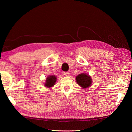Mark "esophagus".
<instances>
[{
    "label": "esophagus",
    "mask_w": 132,
    "mask_h": 132,
    "mask_svg": "<svg viewBox=\"0 0 132 132\" xmlns=\"http://www.w3.org/2000/svg\"><path fill=\"white\" fill-rule=\"evenodd\" d=\"M64 75L65 77H69V73H68V72H64Z\"/></svg>",
    "instance_id": "34e87169"
}]
</instances>
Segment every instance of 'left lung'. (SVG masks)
I'll return each mask as SVG.
<instances>
[{
	"mask_svg": "<svg viewBox=\"0 0 132 132\" xmlns=\"http://www.w3.org/2000/svg\"><path fill=\"white\" fill-rule=\"evenodd\" d=\"M75 80L78 84L82 89H86L90 87L93 82L91 76L85 73L79 74L76 77Z\"/></svg>",
	"mask_w": 132,
	"mask_h": 132,
	"instance_id": "obj_1",
	"label": "left lung"
}]
</instances>
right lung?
Instances as JSON below:
<instances>
[{
	"mask_svg": "<svg viewBox=\"0 0 132 132\" xmlns=\"http://www.w3.org/2000/svg\"><path fill=\"white\" fill-rule=\"evenodd\" d=\"M57 81V77L55 75H50L48 76L47 78L46 79V81L44 84L45 86L47 87V88H51L53 86Z\"/></svg>",
	"mask_w": 132,
	"mask_h": 132,
	"instance_id": "right-lung-1",
	"label": "right lung"
}]
</instances>
